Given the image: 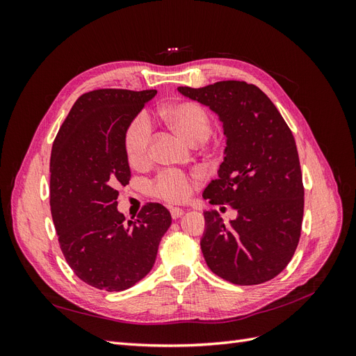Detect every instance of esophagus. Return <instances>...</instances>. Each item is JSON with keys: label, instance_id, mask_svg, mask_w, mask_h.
<instances>
[{"label": "esophagus", "instance_id": "1", "mask_svg": "<svg viewBox=\"0 0 356 356\" xmlns=\"http://www.w3.org/2000/svg\"><path fill=\"white\" fill-rule=\"evenodd\" d=\"M182 213H184V209H181V208H170V215H172V218H174V220L179 218Z\"/></svg>", "mask_w": 356, "mask_h": 356}]
</instances>
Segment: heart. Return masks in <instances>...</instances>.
Returning <instances> with one entry per match:
<instances>
[{"label":"heart","instance_id":"heart-1","mask_svg":"<svg viewBox=\"0 0 356 356\" xmlns=\"http://www.w3.org/2000/svg\"><path fill=\"white\" fill-rule=\"evenodd\" d=\"M163 120L172 131L191 144L203 143L212 132V115L203 105L182 101L165 106L160 111ZM149 141L152 126L145 115H138L127 126L123 136V148L127 161L135 168H141L149 160ZM193 177L179 170H163L152 181V193L157 199L170 203L186 200L193 188Z\"/></svg>","mask_w":356,"mask_h":356}]
</instances>
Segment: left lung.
<instances>
[{
    "label": "left lung",
    "mask_w": 356,
    "mask_h": 356,
    "mask_svg": "<svg viewBox=\"0 0 356 356\" xmlns=\"http://www.w3.org/2000/svg\"><path fill=\"white\" fill-rule=\"evenodd\" d=\"M178 90L217 113L227 136L218 179L203 197L230 204L238 218L224 224L215 211L204 212V261L236 285L270 281L293 258L303 222L305 187L293 132L254 84L227 80Z\"/></svg>",
    "instance_id": "1"
}]
</instances>
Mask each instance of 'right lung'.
<instances>
[{
    "label": "right lung",
    "mask_w": 356,
    "mask_h": 356,
    "mask_svg": "<svg viewBox=\"0 0 356 356\" xmlns=\"http://www.w3.org/2000/svg\"><path fill=\"white\" fill-rule=\"evenodd\" d=\"M156 93L98 89L81 95L51 147L50 209L62 254L83 282L110 293L148 275L172 222L160 203H145L127 222L117 211V187L131 179L123 136Z\"/></svg>",
    "instance_id": "obj_1"
}]
</instances>
